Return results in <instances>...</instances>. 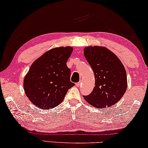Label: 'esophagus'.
Wrapping results in <instances>:
<instances>
[{"instance_id": "34e87169", "label": "esophagus", "mask_w": 148, "mask_h": 148, "mask_svg": "<svg viewBox=\"0 0 148 148\" xmlns=\"http://www.w3.org/2000/svg\"><path fill=\"white\" fill-rule=\"evenodd\" d=\"M82 84V82L81 81H80V82H79V83H77V84H76V86H81V84Z\"/></svg>"}]
</instances>
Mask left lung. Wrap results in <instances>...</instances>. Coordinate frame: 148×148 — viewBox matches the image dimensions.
Here are the masks:
<instances>
[{
  "instance_id": "8db88e82",
  "label": "left lung",
  "mask_w": 148,
  "mask_h": 148,
  "mask_svg": "<svg viewBox=\"0 0 148 148\" xmlns=\"http://www.w3.org/2000/svg\"><path fill=\"white\" fill-rule=\"evenodd\" d=\"M84 55L95 77V86L90 94L83 96L84 100L100 110L114 105L127 90L124 65L114 53L103 47H86Z\"/></svg>"
}]
</instances>
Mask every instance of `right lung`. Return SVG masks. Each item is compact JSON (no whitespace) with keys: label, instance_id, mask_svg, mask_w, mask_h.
<instances>
[{"label":"right lung","instance_id":"1","mask_svg":"<svg viewBox=\"0 0 148 148\" xmlns=\"http://www.w3.org/2000/svg\"><path fill=\"white\" fill-rule=\"evenodd\" d=\"M71 47L52 48L36 60L24 78L26 96L41 110H51L64 100L70 88L71 70L66 65Z\"/></svg>","mask_w":148,"mask_h":148}]
</instances>
